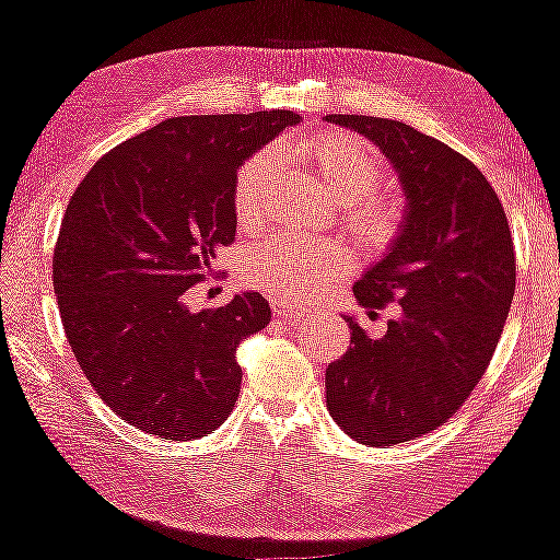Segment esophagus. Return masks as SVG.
<instances>
[{
	"instance_id": "1",
	"label": "esophagus",
	"mask_w": 560,
	"mask_h": 560,
	"mask_svg": "<svg viewBox=\"0 0 560 560\" xmlns=\"http://www.w3.org/2000/svg\"><path fill=\"white\" fill-rule=\"evenodd\" d=\"M273 313L279 315V318L289 320V323H302V320L310 318L305 310L298 307V305H273Z\"/></svg>"
}]
</instances>
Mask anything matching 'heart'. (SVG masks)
Returning a JSON list of instances; mask_svg holds the SVG:
<instances>
[{"instance_id":"b5f03b06","label":"heart","mask_w":560,"mask_h":560,"mask_svg":"<svg viewBox=\"0 0 560 560\" xmlns=\"http://www.w3.org/2000/svg\"><path fill=\"white\" fill-rule=\"evenodd\" d=\"M302 159L336 203H345L349 221L362 237L383 245L396 232V208L381 195H373L386 179L378 148L347 132H315L300 145ZM279 172V153L273 148L258 151L237 170L232 206L240 226L255 229L266 219L268 192ZM349 268V255L334 245L271 234L247 247L242 271L253 287L271 298L305 302L320 294L336 276Z\"/></svg>"}]
</instances>
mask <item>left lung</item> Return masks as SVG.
<instances>
[{"instance_id":"obj_1","label":"left lung","mask_w":560,"mask_h":560,"mask_svg":"<svg viewBox=\"0 0 560 560\" xmlns=\"http://www.w3.org/2000/svg\"><path fill=\"white\" fill-rule=\"evenodd\" d=\"M365 135L399 174L404 221L388 253L354 281L370 315L399 302L381 339L352 315V347L326 370L336 425L365 446L415 441L448 420L493 360L516 287L501 200L469 159L396 119L328 114Z\"/></svg>"}]
</instances>
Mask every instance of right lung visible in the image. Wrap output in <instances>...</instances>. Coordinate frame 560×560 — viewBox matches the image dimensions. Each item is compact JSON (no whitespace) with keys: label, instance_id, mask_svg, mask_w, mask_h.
<instances>
[{"label":"right lung","instance_id":"add662e5","mask_svg":"<svg viewBox=\"0 0 560 560\" xmlns=\"http://www.w3.org/2000/svg\"><path fill=\"white\" fill-rule=\"evenodd\" d=\"M294 112L172 117L112 148L67 206L54 294L78 365L130 425L190 441L240 394L237 347L271 320L258 292L192 313L185 292L234 242L237 170Z\"/></svg>","mask_w":560,"mask_h":560}]
</instances>
